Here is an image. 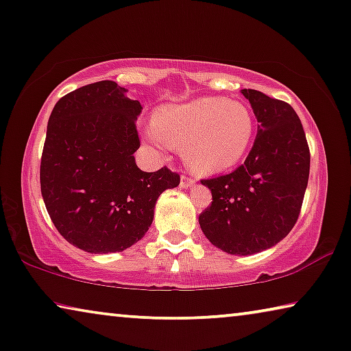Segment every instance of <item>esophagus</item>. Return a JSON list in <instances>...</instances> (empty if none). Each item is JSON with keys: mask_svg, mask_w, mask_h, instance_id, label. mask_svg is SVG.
I'll return each instance as SVG.
<instances>
[{"mask_svg": "<svg viewBox=\"0 0 351 351\" xmlns=\"http://www.w3.org/2000/svg\"><path fill=\"white\" fill-rule=\"evenodd\" d=\"M193 184H195V179H193V177L182 174V177H180V186L186 188V186H191Z\"/></svg>", "mask_w": 351, "mask_h": 351, "instance_id": "esophagus-1", "label": "esophagus"}]
</instances>
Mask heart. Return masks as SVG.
I'll return each instance as SVG.
<instances>
[{
	"label": "heart",
	"mask_w": 351,
	"mask_h": 351,
	"mask_svg": "<svg viewBox=\"0 0 351 351\" xmlns=\"http://www.w3.org/2000/svg\"><path fill=\"white\" fill-rule=\"evenodd\" d=\"M253 133V117L245 104L204 96L156 110L147 136L163 150L185 142L184 158L193 169L220 172L242 160Z\"/></svg>",
	"instance_id": "1"
}]
</instances>
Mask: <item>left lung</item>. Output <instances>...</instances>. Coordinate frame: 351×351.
<instances>
[{
  "instance_id": "8db88e82",
  "label": "left lung",
  "mask_w": 351,
  "mask_h": 351,
  "mask_svg": "<svg viewBox=\"0 0 351 351\" xmlns=\"http://www.w3.org/2000/svg\"><path fill=\"white\" fill-rule=\"evenodd\" d=\"M258 120L250 154L230 174L201 180L210 206L199 225L213 245L231 255H253L288 236L301 213L311 172L302 123L285 101L243 88Z\"/></svg>"
}]
</instances>
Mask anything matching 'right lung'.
<instances>
[{"instance_id":"1","label":"right lung","mask_w":351,"mask_h":351,"mask_svg":"<svg viewBox=\"0 0 351 351\" xmlns=\"http://www.w3.org/2000/svg\"><path fill=\"white\" fill-rule=\"evenodd\" d=\"M112 80L71 91L50 114L40 156V193L50 220L74 247L121 252L154 221L158 196L180 184L167 167L141 171L139 101Z\"/></svg>"}]
</instances>
